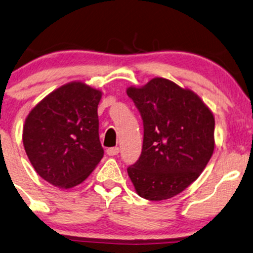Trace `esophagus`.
Wrapping results in <instances>:
<instances>
[{
  "label": "esophagus",
  "instance_id": "esophagus-1",
  "mask_svg": "<svg viewBox=\"0 0 253 253\" xmlns=\"http://www.w3.org/2000/svg\"><path fill=\"white\" fill-rule=\"evenodd\" d=\"M106 152H107L108 156L113 157V156H117L119 152H120V150H119V147H111V148H108Z\"/></svg>",
  "mask_w": 253,
  "mask_h": 253
}]
</instances>
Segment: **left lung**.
<instances>
[{
  "label": "left lung",
  "mask_w": 253,
  "mask_h": 253,
  "mask_svg": "<svg viewBox=\"0 0 253 253\" xmlns=\"http://www.w3.org/2000/svg\"><path fill=\"white\" fill-rule=\"evenodd\" d=\"M126 93L144 121L141 156L127 169L135 192L153 202L175 197L199 178L213 154V113L192 89L165 78Z\"/></svg>",
  "instance_id": "8db88e82"
}]
</instances>
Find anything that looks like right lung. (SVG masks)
<instances>
[{"label": "right lung", "mask_w": 253, "mask_h": 253, "mask_svg": "<svg viewBox=\"0 0 253 253\" xmlns=\"http://www.w3.org/2000/svg\"><path fill=\"white\" fill-rule=\"evenodd\" d=\"M101 96L100 89L72 81L48 94L27 115L24 151L49 184L62 190L78 186L102 159L97 119Z\"/></svg>", "instance_id": "obj_1"}]
</instances>
